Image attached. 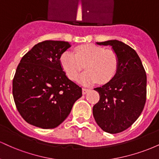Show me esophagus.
I'll return each instance as SVG.
<instances>
[{
	"instance_id": "esophagus-1",
	"label": "esophagus",
	"mask_w": 159,
	"mask_h": 159,
	"mask_svg": "<svg viewBox=\"0 0 159 159\" xmlns=\"http://www.w3.org/2000/svg\"><path fill=\"white\" fill-rule=\"evenodd\" d=\"M88 89H86V88H82V93H83L84 95L87 93V92H88Z\"/></svg>"
}]
</instances>
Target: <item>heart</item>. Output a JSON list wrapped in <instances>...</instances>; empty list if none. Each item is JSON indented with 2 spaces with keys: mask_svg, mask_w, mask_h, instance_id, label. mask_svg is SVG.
<instances>
[{
  "mask_svg": "<svg viewBox=\"0 0 159 159\" xmlns=\"http://www.w3.org/2000/svg\"><path fill=\"white\" fill-rule=\"evenodd\" d=\"M118 63L114 51L93 44L78 46L75 54L67 51L61 57V64L71 80H75L85 66L87 71L78 78V81L84 85L111 81L117 70Z\"/></svg>",
  "mask_w": 159,
  "mask_h": 159,
  "instance_id": "heart-1",
  "label": "heart"
}]
</instances>
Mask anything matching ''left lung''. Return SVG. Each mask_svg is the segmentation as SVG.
Instances as JSON below:
<instances>
[{
    "label": "left lung",
    "instance_id": "obj_1",
    "mask_svg": "<svg viewBox=\"0 0 159 159\" xmlns=\"http://www.w3.org/2000/svg\"><path fill=\"white\" fill-rule=\"evenodd\" d=\"M96 44L110 45L119 60L112 79L94 89L100 98L93 107L98 126L107 133L116 134L130 127L143 111L147 98V75L139 56L129 45L116 39Z\"/></svg>",
    "mask_w": 159,
    "mask_h": 159
}]
</instances>
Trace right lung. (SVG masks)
<instances>
[{
  "instance_id": "1",
  "label": "right lung",
  "mask_w": 159,
  "mask_h": 159,
  "mask_svg": "<svg viewBox=\"0 0 159 159\" xmlns=\"http://www.w3.org/2000/svg\"><path fill=\"white\" fill-rule=\"evenodd\" d=\"M70 47L68 42L45 40L21 58L12 81V95L19 114L30 125L57 127L81 97V87L66 75L60 61Z\"/></svg>"
}]
</instances>
